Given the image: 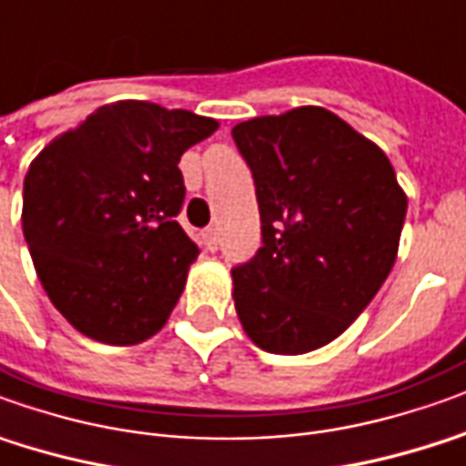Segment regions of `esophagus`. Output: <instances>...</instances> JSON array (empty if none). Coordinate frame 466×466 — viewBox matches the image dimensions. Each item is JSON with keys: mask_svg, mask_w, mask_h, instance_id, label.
I'll list each match as a JSON object with an SVG mask.
<instances>
[{"mask_svg": "<svg viewBox=\"0 0 466 466\" xmlns=\"http://www.w3.org/2000/svg\"><path fill=\"white\" fill-rule=\"evenodd\" d=\"M202 240H205L208 251H218V230L215 228H205L202 230Z\"/></svg>", "mask_w": 466, "mask_h": 466, "instance_id": "esophagus-1", "label": "esophagus"}]
</instances>
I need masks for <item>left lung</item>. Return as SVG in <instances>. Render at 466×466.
<instances>
[{
    "instance_id": "obj_1",
    "label": "left lung",
    "mask_w": 466,
    "mask_h": 466,
    "mask_svg": "<svg viewBox=\"0 0 466 466\" xmlns=\"http://www.w3.org/2000/svg\"><path fill=\"white\" fill-rule=\"evenodd\" d=\"M233 141L261 213V248L230 271L240 325L266 352L322 348L390 274L406 195L386 154L319 106L243 121Z\"/></svg>"
}]
</instances>
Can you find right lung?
<instances>
[{"instance_id": "1", "label": "right lung", "mask_w": 466, "mask_h": 466, "mask_svg": "<svg viewBox=\"0 0 466 466\" xmlns=\"http://www.w3.org/2000/svg\"><path fill=\"white\" fill-rule=\"evenodd\" d=\"M215 129L182 108L118 101L35 157L22 230L47 297L78 332L137 345L162 329L200 253L177 223L179 157Z\"/></svg>"}]
</instances>
